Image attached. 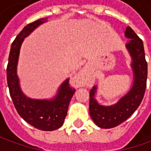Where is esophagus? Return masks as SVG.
<instances>
[{
  "instance_id": "esophagus-1",
  "label": "esophagus",
  "mask_w": 151,
  "mask_h": 151,
  "mask_svg": "<svg viewBox=\"0 0 151 151\" xmlns=\"http://www.w3.org/2000/svg\"><path fill=\"white\" fill-rule=\"evenodd\" d=\"M86 76H87L86 72H81L77 76L76 79H77V81H78L80 83H84L86 79Z\"/></svg>"
}]
</instances>
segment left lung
Segmentation results:
<instances>
[{
    "label": "left lung",
    "instance_id": "8db88e82",
    "mask_svg": "<svg viewBox=\"0 0 151 151\" xmlns=\"http://www.w3.org/2000/svg\"><path fill=\"white\" fill-rule=\"evenodd\" d=\"M125 36L131 38L126 46L133 59L132 66L134 73V81L130 91L111 107H103L96 102L94 98L96 86H93L90 91L91 118L98 127L103 129L116 127L129 119L140 105L146 89L148 67L142 39L129 27L126 29Z\"/></svg>",
    "mask_w": 151,
    "mask_h": 151
}]
</instances>
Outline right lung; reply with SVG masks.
I'll use <instances>...</instances> for the list:
<instances>
[{"label": "right lung", "instance_id": "obj_1", "mask_svg": "<svg viewBox=\"0 0 151 151\" xmlns=\"http://www.w3.org/2000/svg\"><path fill=\"white\" fill-rule=\"evenodd\" d=\"M45 21V18H41L27 24L15 38L10 50L6 78L10 96L18 114L36 129L52 131L60 128L64 124L70 101L76 91L70 86V80H66L61 85L58 95L53 101H40L29 99L23 95L17 76V64L21 44L25 37Z\"/></svg>", "mask_w": 151, "mask_h": 151}]
</instances>
